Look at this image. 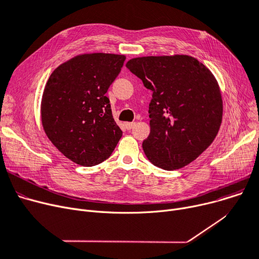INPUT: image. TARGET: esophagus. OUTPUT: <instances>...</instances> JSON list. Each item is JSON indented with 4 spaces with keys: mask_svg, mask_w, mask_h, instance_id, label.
<instances>
[{
    "mask_svg": "<svg viewBox=\"0 0 259 259\" xmlns=\"http://www.w3.org/2000/svg\"><path fill=\"white\" fill-rule=\"evenodd\" d=\"M134 126H135V122H133V121L132 122H129V121L125 122V127H126L127 130H131Z\"/></svg>",
    "mask_w": 259,
    "mask_h": 259,
    "instance_id": "obj_1",
    "label": "esophagus"
}]
</instances>
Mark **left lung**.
<instances>
[{"mask_svg":"<svg viewBox=\"0 0 259 259\" xmlns=\"http://www.w3.org/2000/svg\"><path fill=\"white\" fill-rule=\"evenodd\" d=\"M126 67L153 92L150 134L143 142L146 156L165 170L189 165L213 143L222 125L223 98L215 76L187 54L135 58Z\"/></svg>","mask_w":259,"mask_h":259,"instance_id":"8db88e82","label":"left lung"}]
</instances>
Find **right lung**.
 Here are the masks:
<instances>
[{"label":"right lung","instance_id":"right-lung-1","mask_svg":"<svg viewBox=\"0 0 259 259\" xmlns=\"http://www.w3.org/2000/svg\"><path fill=\"white\" fill-rule=\"evenodd\" d=\"M125 60L122 54H78L47 80L40 102L43 129L58 150L79 166L101 164L121 138L106 92Z\"/></svg>","mask_w":259,"mask_h":259}]
</instances>
